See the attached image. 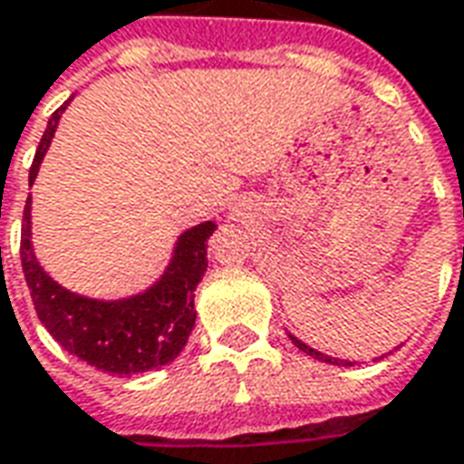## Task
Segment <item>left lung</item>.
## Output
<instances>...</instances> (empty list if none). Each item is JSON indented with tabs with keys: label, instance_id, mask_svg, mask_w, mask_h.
<instances>
[{
	"label": "left lung",
	"instance_id": "8db88e82",
	"mask_svg": "<svg viewBox=\"0 0 464 464\" xmlns=\"http://www.w3.org/2000/svg\"><path fill=\"white\" fill-rule=\"evenodd\" d=\"M289 339H292L294 346H296V348H302L304 353H309V356L319 358V361H324V363H334V366H351V361H341V358L324 356V353H319V351H316V348L306 346V343H302V341H299V339H294V336H289Z\"/></svg>",
	"mask_w": 464,
	"mask_h": 464
}]
</instances>
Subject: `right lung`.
<instances>
[{
	"mask_svg": "<svg viewBox=\"0 0 464 464\" xmlns=\"http://www.w3.org/2000/svg\"><path fill=\"white\" fill-rule=\"evenodd\" d=\"M69 101L53 111L34 155L29 185L49 150ZM32 195L22 218V266L39 319L69 353L111 375H135L168 366L180 356L195 326V286L208 272V237L215 222H202L178 239L162 279L123 302H96L71 294L44 272L32 249Z\"/></svg>",
	"mask_w": 464,
	"mask_h": 464,
	"instance_id": "right-lung-1",
	"label": "right lung"
}]
</instances>
